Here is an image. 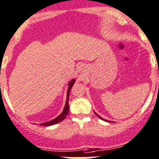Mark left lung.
Returning <instances> with one entry per match:
<instances>
[{"label":"left lung","instance_id":"left-lung-1","mask_svg":"<svg viewBox=\"0 0 159 159\" xmlns=\"http://www.w3.org/2000/svg\"><path fill=\"white\" fill-rule=\"evenodd\" d=\"M96 115H97V116H98V115H97V113H96ZM98 117H99V118H100V119H101V120H104V119H103V118H102V117H101V116H98Z\"/></svg>","mask_w":159,"mask_h":159}]
</instances>
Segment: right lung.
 <instances>
[{
    "instance_id": "add662e5",
    "label": "right lung",
    "mask_w": 159,
    "mask_h": 159,
    "mask_svg": "<svg viewBox=\"0 0 159 159\" xmlns=\"http://www.w3.org/2000/svg\"><path fill=\"white\" fill-rule=\"evenodd\" d=\"M74 81H75V80L74 79V80H72L71 81H70L69 84H68V85H69V89H68V91H67V100H66V104H65V108H64V109H63V111H62V113L60 114L58 117H56L55 119H54L53 120H51V121H49V122H47V123H43V124H41V125L42 126L54 125V124H58V123L62 121L66 117V116L68 115V112H69V104H68V102H69L70 91V89L72 88L73 85H74Z\"/></svg>"
}]
</instances>
